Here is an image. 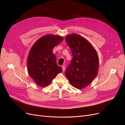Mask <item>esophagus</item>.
I'll return each instance as SVG.
<instances>
[{
	"label": "esophagus",
	"instance_id": "obj_1",
	"mask_svg": "<svg viewBox=\"0 0 125 125\" xmlns=\"http://www.w3.org/2000/svg\"><path fill=\"white\" fill-rule=\"evenodd\" d=\"M62 71L64 72L65 71V69H66V67L65 66H62Z\"/></svg>",
	"mask_w": 125,
	"mask_h": 125
}]
</instances>
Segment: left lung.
<instances>
[{"label": "left lung", "instance_id": "1", "mask_svg": "<svg viewBox=\"0 0 125 125\" xmlns=\"http://www.w3.org/2000/svg\"><path fill=\"white\" fill-rule=\"evenodd\" d=\"M66 41L73 54L66 76L75 88H85L97 74L99 62L97 52L88 41L76 34L67 35Z\"/></svg>", "mask_w": 125, "mask_h": 125}]
</instances>
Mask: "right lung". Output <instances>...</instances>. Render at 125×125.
<instances>
[{
  "label": "right lung",
  "instance_id": "right-lung-1",
  "mask_svg": "<svg viewBox=\"0 0 125 125\" xmlns=\"http://www.w3.org/2000/svg\"><path fill=\"white\" fill-rule=\"evenodd\" d=\"M60 36L46 35L33 44L28 57L27 68L30 76L37 84L45 87L50 84L59 73L62 72L57 65L52 49L63 40Z\"/></svg>",
  "mask_w": 125,
  "mask_h": 125
}]
</instances>
